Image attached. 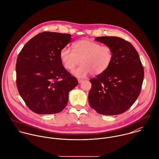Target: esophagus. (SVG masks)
Here are the masks:
<instances>
[{"label": "esophagus", "instance_id": "obj_1", "mask_svg": "<svg viewBox=\"0 0 159 159\" xmlns=\"http://www.w3.org/2000/svg\"><path fill=\"white\" fill-rule=\"evenodd\" d=\"M78 83L80 84V83H81L83 81V80H80V79H78Z\"/></svg>", "mask_w": 159, "mask_h": 159}]
</instances>
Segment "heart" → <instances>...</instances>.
I'll return each mask as SVG.
<instances>
[{
  "mask_svg": "<svg viewBox=\"0 0 159 159\" xmlns=\"http://www.w3.org/2000/svg\"><path fill=\"white\" fill-rule=\"evenodd\" d=\"M73 51L65 47L60 52V58L63 67L73 71L80 62L81 65L73 71L78 78H84L93 73L100 75L106 71L111 64L113 53L111 47L88 39L75 42Z\"/></svg>",
  "mask_w": 159,
  "mask_h": 159,
  "instance_id": "heart-1",
  "label": "heart"
}]
</instances>
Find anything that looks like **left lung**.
<instances>
[{
  "mask_svg": "<svg viewBox=\"0 0 159 159\" xmlns=\"http://www.w3.org/2000/svg\"><path fill=\"white\" fill-rule=\"evenodd\" d=\"M95 40L111 48L113 59L106 71L89 80V105L100 114H122L140 93L144 71L139 55L130 42L121 38L99 37Z\"/></svg>",
  "mask_w": 159,
  "mask_h": 159,
  "instance_id": "1",
  "label": "left lung"
}]
</instances>
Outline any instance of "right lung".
<instances>
[{
    "instance_id": "add662e5",
    "label": "right lung",
    "mask_w": 159,
    "mask_h": 159,
    "mask_svg": "<svg viewBox=\"0 0 159 159\" xmlns=\"http://www.w3.org/2000/svg\"><path fill=\"white\" fill-rule=\"evenodd\" d=\"M71 35L44 32L30 40L16 64L17 86L29 108L39 114L60 112L67 105L69 92L78 84L63 67L60 52Z\"/></svg>"
}]
</instances>
